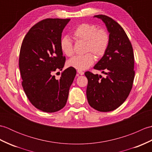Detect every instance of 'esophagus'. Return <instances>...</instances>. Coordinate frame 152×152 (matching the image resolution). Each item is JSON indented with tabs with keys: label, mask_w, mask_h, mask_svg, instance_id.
Returning <instances> with one entry per match:
<instances>
[{
	"label": "esophagus",
	"mask_w": 152,
	"mask_h": 152,
	"mask_svg": "<svg viewBox=\"0 0 152 152\" xmlns=\"http://www.w3.org/2000/svg\"><path fill=\"white\" fill-rule=\"evenodd\" d=\"M77 72H78V73L79 74H80V75H83V74H84V72H83L82 70H78V71H77Z\"/></svg>",
	"instance_id": "obj_1"
}]
</instances>
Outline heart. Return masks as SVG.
<instances>
[{
    "label": "heart",
    "mask_w": 152,
    "mask_h": 152,
    "mask_svg": "<svg viewBox=\"0 0 152 152\" xmlns=\"http://www.w3.org/2000/svg\"><path fill=\"white\" fill-rule=\"evenodd\" d=\"M72 35L76 41L85 42L84 52L87 53L83 56H74L70 59L67 61V65L69 67L80 70L88 69L95 61L92 53L96 57H101L107 50L109 36L107 32L103 28H97L93 24L82 23L74 30ZM60 47L65 56L70 57L73 55V43L69 37L65 36L61 38Z\"/></svg>",
    "instance_id": "1"
}]
</instances>
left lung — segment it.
Returning <instances> with one entry per match:
<instances>
[{
    "instance_id": "8db88e82",
    "label": "left lung",
    "mask_w": 152,
    "mask_h": 152,
    "mask_svg": "<svg viewBox=\"0 0 152 152\" xmlns=\"http://www.w3.org/2000/svg\"><path fill=\"white\" fill-rule=\"evenodd\" d=\"M104 23L109 34L106 53L93 67L106 77L88 71L86 95L89 105L100 112L114 110L124 102L131 92L134 78L133 47L121 25L105 15H96Z\"/></svg>"
}]
</instances>
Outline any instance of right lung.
Masks as SVG:
<instances>
[{"instance_id": "1", "label": "right lung", "mask_w": 152, "mask_h": 152, "mask_svg": "<svg viewBox=\"0 0 152 152\" xmlns=\"http://www.w3.org/2000/svg\"><path fill=\"white\" fill-rule=\"evenodd\" d=\"M70 20L48 18L39 21L28 31L21 46L19 67L23 88L31 104L45 112H56L65 106L76 74L74 68L69 67L59 80L53 76L65 63L60 41Z\"/></svg>"}]
</instances>
